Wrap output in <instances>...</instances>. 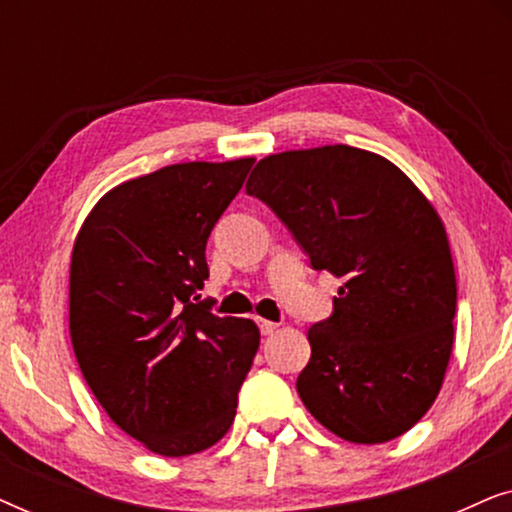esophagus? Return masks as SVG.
I'll list each match as a JSON object with an SVG mask.
<instances>
[{
    "label": "esophagus",
    "mask_w": 512,
    "mask_h": 512,
    "mask_svg": "<svg viewBox=\"0 0 512 512\" xmlns=\"http://www.w3.org/2000/svg\"><path fill=\"white\" fill-rule=\"evenodd\" d=\"M258 328H261L263 335H272L279 328V324H275V321H268V319H258Z\"/></svg>",
    "instance_id": "1"
}]
</instances>
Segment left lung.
Returning a JSON list of instances; mask_svg holds the SVG:
<instances>
[{
    "instance_id": "8db88e82",
    "label": "left lung",
    "mask_w": 512,
    "mask_h": 512,
    "mask_svg": "<svg viewBox=\"0 0 512 512\" xmlns=\"http://www.w3.org/2000/svg\"><path fill=\"white\" fill-rule=\"evenodd\" d=\"M247 193L275 212L314 270L342 279L307 331L300 401L349 443H387L426 415L454 342L457 279L443 221L387 158L347 144L258 160Z\"/></svg>"
}]
</instances>
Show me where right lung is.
Returning a JSON list of instances; mask_svg holds the SVG:
<instances>
[{"mask_svg":"<svg viewBox=\"0 0 512 512\" xmlns=\"http://www.w3.org/2000/svg\"><path fill=\"white\" fill-rule=\"evenodd\" d=\"M254 158L167 165L102 195L76 235L69 333L118 429L163 457L207 450L235 419L258 352L251 319L195 303L209 233Z\"/></svg>","mask_w":512,"mask_h":512,"instance_id":"right-lung-1","label":"right lung"}]
</instances>
